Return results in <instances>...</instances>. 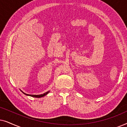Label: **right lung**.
I'll list each match as a JSON object with an SVG mask.
<instances>
[{"label":"right lung","mask_w":127,"mask_h":127,"mask_svg":"<svg viewBox=\"0 0 127 127\" xmlns=\"http://www.w3.org/2000/svg\"><path fill=\"white\" fill-rule=\"evenodd\" d=\"M50 91H48L47 92H46V93H45L44 94H40V95H29V94H25L24 93V92H22L25 95H28V96H32V97H34V98H41V97H43V96H44L45 95H46L47 94L49 93Z\"/></svg>","instance_id":"obj_1"}]
</instances>
